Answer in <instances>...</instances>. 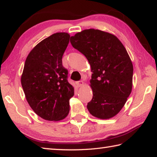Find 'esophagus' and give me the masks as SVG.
I'll return each mask as SVG.
<instances>
[{"label":"esophagus","mask_w":157,"mask_h":157,"mask_svg":"<svg viewBox=\"0 0 157 157\" xmlns=\"http://www.w3.org/2000/svg\"><path fill=\"white\" fill-rule=\"evenodd\" d=\"M76 84H77V86H78V87H82V86H84V83L83 81H79V82H76Z\"/></svg>","instance_id":"34e87169"}]
</instances>
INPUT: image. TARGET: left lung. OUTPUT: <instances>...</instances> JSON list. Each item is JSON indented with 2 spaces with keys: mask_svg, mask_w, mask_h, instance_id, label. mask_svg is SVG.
<instances>
[{
  "mask_svg": "<svg viewBox=\"0 0 157 157\" xmlns=\"http://www.w3.org/2000/svg\"><path fill=\"white\" fill-rule=\"evenodd\" d=\"M71 43L87 58L93 73L90 86L93 95L88 111L99 119L113 117L132 88L133 65L126 48L113 34L94 29L71 36Z\"/></svg>",
  "mask_w": 157,
  "mask_h": 157,
  "instance_id": "8db88e82",
  "label": "left lung"
}]
</instances>
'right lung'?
<instances>
[{
	"label": "right lung",
	"instance_id": "add662e5",
	"mask_svg": "<svg viewBox=\"0 0 157 157\" xmlns=\"http://www.w3.org/2000/svg\"><path fill=\"white\" fill-rule=\"evenodd\" d=\"M70 35L53 33L30 51L25 60L21 84L30 107L41 118L60 121L69 113V99L74 88L67 80L62 56Z\"/></svg>",
	"mask_w": 157,
	"mask_h": 157
}]
</instances>
